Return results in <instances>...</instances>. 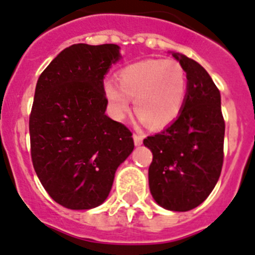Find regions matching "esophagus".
<instances>
[{"label": "esophagus", "instance_id": "1", "mask_svg": "<svg viewBox=\"0 0 255 255\" xmlns=\"http://www.w3.org/2000/svg\"><path fill=\"white\" fill-rule=\"evenodd\" d=\"M132 137H134V143H135V145H140V144L143 143V135L134 134V135H132Z\"/></svg>", "mask_w": 255, "mask_h": 255}]
</instances>
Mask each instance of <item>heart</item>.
<instances>
[{"instance_id": "heart-1", "label": "heart", "mask_w": 255, "mask_h": 255, "mask_svg": "<svg viewBox=\"0 0 255 255\" xmlns=\"http://www.w3.org/2000/svg\"><path fill=\"white\" fill-rule=\"evenodd\" d=\"M115 82L104 85L110 112L116 120H123L134 109L146 125L162 128L179 115L187 93V79L182 65L170 59H148L134 63L119 72Z\"/></svg>"}]
</instances>
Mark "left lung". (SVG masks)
I'll use <instances>...</instances> for the list:
<instances>
[{
	"mask_svg": "<svg viewBox=\"0 0 255 255\" xmlns=\"http://www.w3.org/2000/svg\"><path fill=\"white\" fill-rule=\"evenodd\" d=\"M187 77L183 109L173 124L144 139L153 153L149 188L155 202L170 211H188L209 197L224 162L225 121L220 91L205 68L174 53Z\"/></svg>",
	"mask_w": 255,
	"mask_h": 255,
	"instance_id": "1",
	"label": "left lung"
}]
</instances>
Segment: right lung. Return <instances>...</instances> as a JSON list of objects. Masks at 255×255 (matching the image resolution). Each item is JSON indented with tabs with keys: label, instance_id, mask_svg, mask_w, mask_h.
I'll return each instance as SVG.
<instances>
[{
	"label": "right lung",
	"instance_id": "obj_1",
	"mask_svg": "<svg viewBox=\"0 0 255 255\" xmlns=\"http://www.w3.org/2000/svg\"><path fill=\"white\" fill-rule=\"evenodd\" d=\"M119 45L74 44L37 79L29 120L34 169L57 204L88 210L104 202L134 140L106 116L105 74L120 59Z\"/></svg>",
	"mask_w": 255,
	"mask_h": 255
}]
</instances>
